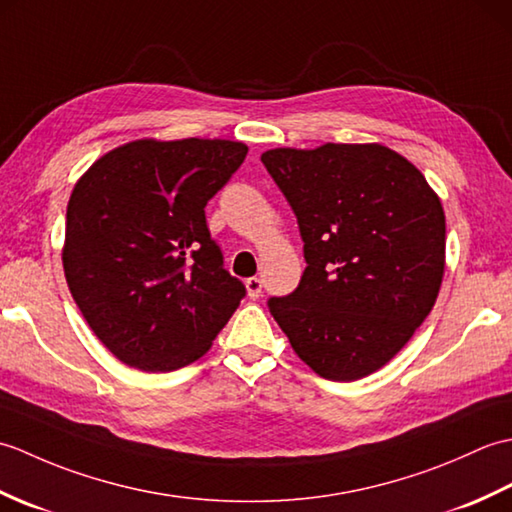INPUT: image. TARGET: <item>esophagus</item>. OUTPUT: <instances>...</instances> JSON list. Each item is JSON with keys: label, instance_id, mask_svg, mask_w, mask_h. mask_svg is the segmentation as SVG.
Listing matches in <instances>:
<instances>
[{"label": "esophagus", "instance_id": "esophagus-1", "mask_svg": "<svg viewBox=\"0 0 512 512\" xmlns=\"http://www.w3.org/2000/svg\"><path fill=\"white\" fill-rule=\"evenodd\" d=\"M246 292H248L250 299L262 297V279H257V277L246 279Z\"/></svg>", "mask_w": 512, "mask_h": 512}]
</instances>
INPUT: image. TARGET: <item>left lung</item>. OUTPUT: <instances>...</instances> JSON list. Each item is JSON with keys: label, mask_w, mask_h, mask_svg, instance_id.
I'll return each mask as SVG.
<instances>
[{"label": "left lung", "mask_w": 512, "mask_h": 512, "mask_svg": "<svg viewBox=\"0 0 512 512\" xmlns=\"http://www.w3.org/2000/svg\"><path fill=\"white\" fill-rule=\"evenodd\" d=\"M264 167L297 215L306 270L268 308L319 376L350 383L387 365L427 319L447 224L416 165L378 143L279 147Z\"/></svg>", "instance_id": "left-lung-1"}]
</instances>
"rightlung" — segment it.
Here are the masks:
<instances>
[{
    "label": "right lung",
    "mask_w": 512,
    "mask_h": 512,
    "mask_svg": "<svg viewBox=\"0 0 512 512\" xmlns=\"http://www.w3.org/2000/svg\"><path fill=\"white\" fill-rule=\"evenodd\" d=\"M237 140L140 138L74 184L63 273L92 332L140 372H173L211 350L246 288L228 275L204 206L242 165Z\"/></svg>",
    "instance_id": "add662e5"
}]
</instances>
